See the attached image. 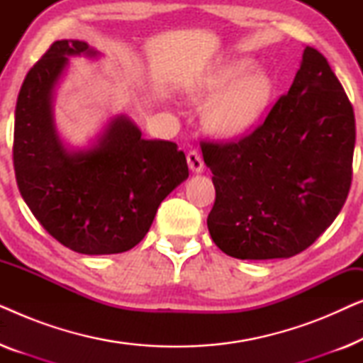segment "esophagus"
<instances>
[{"instance_id":"1","label":"esophagus","mask_w":363,"mask_h":363,"mask_svg":"<svg viewBox=\"0 0 363 363\" xmlns=\"http://www.w3.org/2000/svg\"><path fill=\"white\" fill-rule=\"evenodd\" d=\"M186 162H188V167H190V170L193 173H201L203 168H205V165H203V160H201L200 153H198L196 150L188 152Z\"/></svg>"}]
</instances>
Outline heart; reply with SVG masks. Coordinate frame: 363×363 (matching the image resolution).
<instances>
[{
  "label": "heart",
  "mask_w": 363,
  "mask_h": 363,
  "mask_svg": "<svg viewBox=\"0 0 363 363\" xmlns=\"http://www.w3.org/2000/svg\"><path fill=\"white\" fill-rule=\"evenodd\" d=\"M255 61L247 57L231 59L213 69L191 96L216 99L205 108L208 130L221 138L241 137L264 116L274 97V82L266 71H252Z\"/></svg>",
  "instance_id": "1"
}]
</instances>
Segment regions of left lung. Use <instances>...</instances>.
Instances as JSON below:
<instances>
[{"label":"left lung","mask_w":363,"mask_h":363,"mask_svg":"<svg viewBox=\"0 0 363 363\" xmlns=\"http://www.w3.org/2000/svg\"><path fill=\"white\" fill-rule=\"evenodd\" d=\"M354 147L349 97L327 59L307 46L289 92L261 125L236 142H201L216 190L211 240L238 259L299 255L344 206Z\"/></svg>","instance_id":"1"}]
</instances>
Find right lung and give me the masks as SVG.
I'll list each match as a JSON object with an SVG mask.
<instances>
[{
  "label": "right lung",
  "instance_id": "1",
  "mask_svg": "<svg viewBox=\"0 0 363 363\" xmlns=\"http://www.w3.org/2000/svg\"><path fill=\"white\" fill-rule=\"evenodd\" d=\"M82 54L99 52L77 39L56 41L28 72L14 112V173L54 240L81 255H117L143 240L160 203L188 178V165L177 143L145 140L125 116L113 117L92 147H64L52 96L69 57Z\"/></svg>",
  "mask_w": 363,
  "mask_h": 363
}]
</instances>
